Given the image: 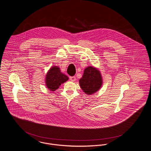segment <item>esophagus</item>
<instances>
[{
	"instance_id": "obj_1",
	"label": "esophagus",
	"mask_w": 151,
	"mask_h": 151,
	"mask_svg": "<svg viewBox=\"0 0 151 151\" xmlns=\"http://www.w3.org/2000/svg\"><path fill=\"white\" fill-rule=\"evenodd\" d=\"M70 81H76V78L75 76H70Z\"/></svg>"
}]
</instances>
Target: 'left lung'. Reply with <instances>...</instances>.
<instances>
[{
	"instance_id": "8db88e82",
	"label": "left lung",
	"mask_w": 151,
	"mask_h": 151,
	"mask_svg": "<svg viewBox=\"0 0 151 151\" xmlns=\"http://www.w3.org/2000/svg\"><path fill=\"white\" fill-rule=\"evenodd\" d=\"M79 83L84 93L91 95L101 88L102 84V77L98 70L92 67H88L84 70Z\"/></svg>"
}]
</instances>
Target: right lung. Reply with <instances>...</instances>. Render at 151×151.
Returning a JSON list of instances; mask_svg holds the SVG:
<instances>
[{"label": "right lung", "instance_id": "add662e5", "mask_svg": "<svg viewBox=\"0 0 151 151\" xmlns=\"http://www.w3.org/2000/svg\"><path fill=\"white\" fill-rule=\"evenodd\" d=\"M68 80V77L60 72L58 67H53L47 73L46 85L52 91H55L59 86Z\"/></svg>", "mask_w": 151, "mask_h": 151}]
</instances>
